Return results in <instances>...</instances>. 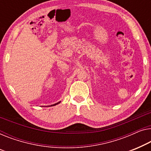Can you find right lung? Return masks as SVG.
Here are the masks:
<instances>
[{"mask_svg":"<svg viewBox=\"0 0 151 151\" xmlns=\"http://www.w3.org/2000/svg\"><path fill=\"white\" fill-rule=\"evenodd\" d=\"M59 103H60V102H59V103H55V104H54V105H50V106H54V105H57V104H59Z\"/></svg>","mask_w":151,"mask_h":151,"instance_id":"add662e5","label":"right lung"}]
</instances>
